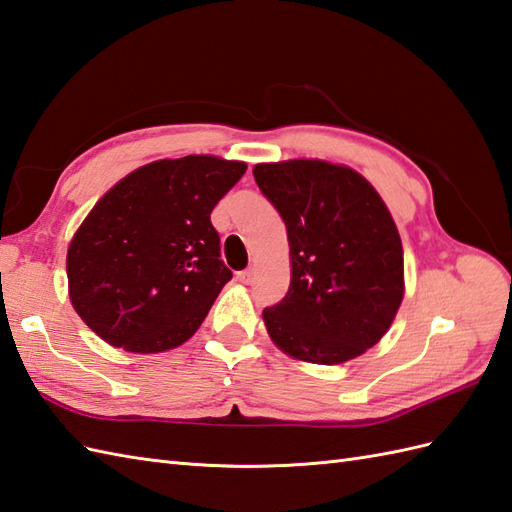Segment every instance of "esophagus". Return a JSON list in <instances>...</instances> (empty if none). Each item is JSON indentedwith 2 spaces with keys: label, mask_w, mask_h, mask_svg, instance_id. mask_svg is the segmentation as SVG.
<instances>
[{
  "label": "esophagus",
  "mask_w": 512,
  "mask_h": 512,
  "mask_svg": "<svg viewBox=\"0 0 512 512\" xmlns=\"http://www.w3.org/2000/svg\"><path fill=\"white\" fill-rule=\"evenodd\" d=\"M237 279H240L242 283H251L255 279V268H246L242 272H237Z\"/></svg>",
  "instance_id": "obj_1"
}]
</instances>
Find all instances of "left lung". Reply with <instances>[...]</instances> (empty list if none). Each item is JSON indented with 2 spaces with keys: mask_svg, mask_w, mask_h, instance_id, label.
<instances>
[{
  "mask_svg": "<svg viewBox=\"0 0 512 512\" xmlns=\"http://www.w3.org/2000/svg\"><path fill=\"white\" fill-rule=\"evenodd\" d=\"M253 176L290 242V290L264 310L272 342L314 364L358 358L403 299L401 237L384 200L364 176L327 161L259 163Z\"/></svg>",
  "mask_w": 512,
  "mask_h": 512,
  "instance_id": "8db88e82",
  "label": "left lung"
}]
</instances>
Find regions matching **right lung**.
I'll use <instances>...</instances> for the list:
<instances>
[{
    "label": "right lung",
    "mask_w": 512,
    "mask_h": 512,
    "mask_svg": "<svg viewBox=\"0 0 512 512\" xmlns=\"http://www.w3.org/2000/svg\"><path fill=\"white\" fill-rule=\"evenodd\" d=\"M244 172L189 154L130 172L98 200L67 251L71 305L95 334L130 353L196 334L233 277L211 211Z\"/></svg>",
    "instance_id": "right-lung-1"
}]
</instances>
